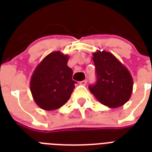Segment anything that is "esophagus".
I'll list each match as a JSON object with an SVG mask.
<instances>
[{"label":"esophagus","instance_id":"34e87169","mask_svg":"<svg viewBox=\"0 0 152 152\" xmlns=\"http://www.w3.org/2000/svg\"><path fill=\"white\" fill-rule=\"evenodd\" d=\"M86 83H87V80H82L80 82V85H83V86H85Z\"/></svg>","mask_w":152,"mask_h":152}]
</instances>
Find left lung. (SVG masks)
Masks as SVG:
<instances>
[{"mask_svg":"<svg viewBox=\"0 0 152 152\" xmlns=\"http://www.w3.org/2000/svg\"><path fill=\"white\" fill-rule=\"evenodd\" d=\"M97 82L89 90L102 104L110 108L123 106L131 97L133 80L129 69L111 53H93Z\"/></svg>","mask_w":152,"mask_h":152,"instance_id":"8db88e82","label":"left lung"}]
</instances>
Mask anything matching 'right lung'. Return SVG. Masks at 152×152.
Returning a JSON list of instances; mask_svg holds the SVG:
<instances>
[{"mask_svg": "<svg viewBox=\"0 0 152 152\" xmlns=\"http://www.w3.org/2000/svg\"><path fill=\"white\" fill-rule=\"evenodd\" d=\"M69 56L54 51L44 57L34 69L30 89L35 103L42 110H53L70 99L75 81L72 70L68 66Z\"/></svg>", "mask_w": 152, "mask_h": 152, "instance_id": "1", "label": "right lung"}]
</instances>
